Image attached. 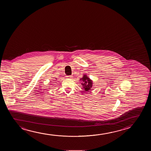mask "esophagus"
I'll use <instances>...</instances> for the list:
<instances>
[{
	"label": "esophagus",
	"mask_w": 151,
	"mask_h": 151,
	"mask_svg": "<svg viewBox=\"0 0 151 151\" xmlns=\"http://www.w3.org/2000/svg\"><path fill=\"white\" fill-rule=\"evenodd\" d=\"M72 75H68V76H67V78L68 79H72L73 78Z\"/></svg>",
	"instance_id": "esophagus-1"
}]
</instances>
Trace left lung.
Instances as JSON below:
<instances>
[{
  "label": "left lung",
  "instance_id": "obj_1",
  "mask_svg": "<svg viewBox=\"0 0 151 151\" xmlns=\"http://www.w3.org/2000/svg\"><path fill=\"white\" fill-rule=\"evenodd\" d=\"M83 83H82V85L83 86V89L85 90V91H88L92 87V81L91 79H90L89 77H88L86 75L83 76L82 79H81Z\"/></svg>",
  "mask_w": 151,
  "mask_h": 151
}]
</instances>
